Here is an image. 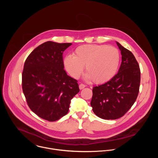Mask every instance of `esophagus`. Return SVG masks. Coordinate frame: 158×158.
I'll return each instance as SVG.
<instances>
[{
	"label": "esophagus",
	"instance_id": "34e87169",
	"mask_svg": "<svg viewBox=\"0 0 158 158\" xmlns=\"http://www.w3.org/2000/svg\"><path fill=\"white\" fill-rule=\"evenodd\" d=\"M79 89L81 90V89H84V88L85 87V85H84V84H79Z\"/></svg>",
	"mask_w": 158,
	"mask_h": 158
}]
</instances>
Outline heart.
<instances>
[{"instance_id": "heart-1", "label": "heart", "mask_w": 158, "mask_h": 158, "mask_svg": "<svg viewBox=\"0 0 158 158\" xmlns=\"http://www.w3.org/2000/svg\"><path fill=\"white\" fill-rule=\"evenodd\" d=\"M120 61L118 50L106 45L84 44L77 47L73 55L63 59L65 69L73 78L78 79L85 65V79L102 84L116 74Z\"/></svg>"}]
</instances>
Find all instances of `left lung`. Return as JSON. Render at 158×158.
I'll list each match as a JSON object with an SVG mask.
<instances>
[{
	"mask_svg": "<svg viewBox=\"0 0 158 158\" xmlns=\"http://www.w3.org/2000/svg\"><path fill=\"white\" fill-rule=\"evenodd\" d=\"M121 51L120 68L108 82L93 89L91 106L94 114L103 119L123 116L136 101L140 85L141 72L132 53L116 42Z\"/></svg>",
	"mask_w": 158,
	"mask_h": 158,
	"instance_id": "8db88e82",
	"label": "left lung"
}]
</instances>
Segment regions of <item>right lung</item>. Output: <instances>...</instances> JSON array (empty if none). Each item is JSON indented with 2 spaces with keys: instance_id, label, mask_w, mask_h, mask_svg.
<instances>
[{
  "instance_id": "obj_1",
  "label": "right lung",
  "mask_w": 158,
  "mask_h": 158,
  "mask_svg": "<svg viewBox=\"0 0 158 158\" xmlns=\"http://www.w3.org/2000/svg\"><path fill=\"white\" fill-rule=\"evenodd\" d=\"M71 45L46 42L24 63L22 85L27 104L36 115L48 121L67 114L71 99L79 92L77 80L64 69L62 54Z\"/></svg>"
}]
</instances>
